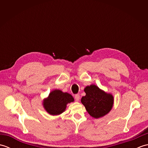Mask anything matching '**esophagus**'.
Segmentation results:
<instances>
[{
	"mask_svg": "<svg viewBox=\"0 0 148 148\" xmlns=\"http://www.w3.org/2000/svg\"><path fill=\"white\" fill-rule=\"evenodd\" d=\"M74 98H75V100H76V101H77V102L79 101V99H80V96L79 94H76V95L74 96Z\"/></svg>",
	"mask_w": 148,
	"mask_h": 148,
	"instance_id": "obj_1",
	"label": "esophagus"
}]
</instances>
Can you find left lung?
I'll return each mask as SVG.
<instances>
[{
  "label": "left lung",
  "instance_id": "8db88e82",
  "mask_svg": "<svg viewBox=\"0 0 148 148\" xmlns=\"http://www.w3.org/2000/svg\"><path fill=\"white\" fill-rule=\"evenodd\" d=\"M84 91L86 95L81 98V102L91 116L99 118L111 111L114 103V98L111 93L100 90L95 84L87 86Z\"/></svg>",
  "mask_w": 148,
  "mask_h": 148
}]
</instances>
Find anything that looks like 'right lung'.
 Instances as JSON below:
<instances>
[{
  "label": "right lung",
  "instance_id": "right-lung-1",
  "mask_svg": "<svg viewBox=\"0 0 148 148\" xmlns=\"http://www.w3.org/2000/svg\"><path fill=\"white\" fill-rule=\"evenodd\" d=\"M71 94L64 93L60 90H53L49 96L43 100V106L51 115H58L64 112L69 103L74 102Z\"/></svg>",
  "mask_w": 148,
  "mask_h": 148
}]
</instances>
